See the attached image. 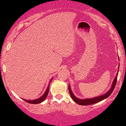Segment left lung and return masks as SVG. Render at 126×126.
Instances as JSON below:
<instances>
[{
    "label": "left lung",
    "instance_id": "obj_1",
    "mask_svg": "<svg viewBox=\"0 0 126 126\" xmlns=\"http://www.w3.org/2000/svg\"><path fill=\"white\" fill-rule=\"evenodd\" d=\"M119 72V71H118ZM117 76H118V73L117 74V76L114 78V80H113V84H112L111 87L110 89V90L107 92V93H106L105 94L102 95V96H99V97H96L94 98H86V99H80V98H77L75 96V95L72 93V92L71 91V89L70 86H69V91L71 97L73 98L74 101H75L76 103H78L80 105H82V106H86V105H90V104H95L96 103L99 102L105 99L107 97L110 96V94L112 93L113 91L114 90L115 86H116V83H117Z\"/></svg>",
    "mask_w": 126,
    "mask_h": 126
}]
</instances>
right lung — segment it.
<instances>
[{"instance_id": "right-lung-1", "label": "right lung", "mask_w": 126, "mask_h": 126, "mask_svg": "<svg viewBox=\"0 0 126 126\" xmlns=\"http://www.w3.org/2000/svg\"><path fill=\"white\" fill-rule=\"evenodd\" d=\"M51 80L50 81V82L51 81ZM49 85H50V83H49V84H48V86L47 87V89H46V92H45V94H44L42 97H41L37 98V99H36V100H25V99H23V100H25V101H26L27 103H30V104L40 103L42 102V101H43L46 98L47 96L48 93V90H49Z\"/></svg>"}]
</instances>
